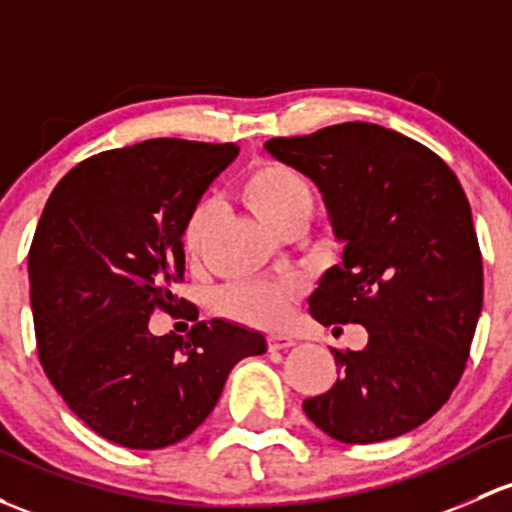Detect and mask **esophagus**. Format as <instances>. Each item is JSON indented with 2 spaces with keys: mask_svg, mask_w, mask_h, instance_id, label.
Here are the masks:
<instances>
[{
  "mask_svg": "<svg viewBox=\"0 0 512 512\" xmlns=\"http://www.w3.org/2000/svg\"><path fill=\"white\" fill-rule=\"evenodd\" d=\"M289 346H294V338L284 336V333H272V336L267 338V348H270V351H284V348Z\"/></svg>",
  "mask_w": 512,
  "mask_h": 512,
  "instance_id": "1",
  "label": "esophagus"
}]
</instances>
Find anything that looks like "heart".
I'll use <instances>...</instances> for the list:
<instances>
[{
  "label": "heart",
  "mask_w": 512,
  "mask_h": 512,
  "mask_svg": "<svg viewBox=\"0 0 512 512\" xmlns=\"http://www.w3.org/2000/svg\"><path fill=\"white\" fill-rule=\"evenodd\" d=\"M242 198L255 211L257 218L274 230L284 218L294 213H311V186L306 176L284 161H260L252 166L240 184ZM211 211L206 203H198L188 213L181 245L191 260H198L206 242ZM304 282L297 274H279L270 279H250L225 287L215 299L218 311L230 319L255 328H277L287 321L289 311L297 304Z\"/></svg>",
  "instance_id": "heart-1"
}]
</instances>
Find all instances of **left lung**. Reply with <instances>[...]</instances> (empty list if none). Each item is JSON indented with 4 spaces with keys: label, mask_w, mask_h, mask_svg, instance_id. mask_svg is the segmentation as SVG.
Wrapping results in <instances>:
<instances>
[{
    "label": "left lung",
    "mask_w": 512,
    "mask_h": 512,
    "mask_svg": "<svg viewBox=\"0 0 512 512\" xmlns=\"http://www.w3.org/2000/svg\"><path fill=\"white\" fill-rule=\"evenodd\" d=\"M267 152L324 193L346 242L311 294L319 324H363V351H336L338 380L304 412L343 444L412 432L459 385L483 304V260L464 188L432 149L395 129L343 122L274 137Z\"/></svg>",
    "instance_id": "obj_1"
}]
</instances>
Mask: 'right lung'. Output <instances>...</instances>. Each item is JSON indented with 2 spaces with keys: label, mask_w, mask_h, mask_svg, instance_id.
Returning <instances> with one entry per match:
<instances>
[{
  "label": "right lung",
  "mask_w": 512,
  "mask_h": 512,
  "mask_svg": "<svg viewBox=\"0 0 512 512\" xmlns=\"http://www.w3.org/2000/svg\"><path fill=\"white\" fill-rule=\"evenodd\" d=\"M235 144L147 139L73 166L48 196L29 250L31 311L43 373L78 419L127 449H164L213 412L262 333L198 321L184 282L181 230ZM193 320L152 337L148 316Z\"/></svg>",
  "instance_id": "right-lung-1"
}]
</instances>
